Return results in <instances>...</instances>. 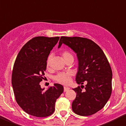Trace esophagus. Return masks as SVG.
I'll return each instance as SVG.
<instances>
[{"instance_id":"34e87169","label":"esophagus","mask_w":126,"mask_h":126,"mask_svg":"<svg viewBox=\"0 0 126 126\" xmlns=\"http://www.w3.org/2000/svg\"><path fill=\"white\" fill-rule=\"evenodd\" d=\"M70 89L69 87H64V92H66L67 91H68Z\"/></svg>"}]
</instances>
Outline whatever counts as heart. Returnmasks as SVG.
I'll use <instances>...</instances> for the list:
<instances>
[{
    "label": "heart",
    "instance_id": "1",
    "mask_svg": "<svg viewBox=\"0 0 126 126\" xmlns=\"http://www.w3.org/2000/svg\"><path fill=\"white\" fill-rule=\"evenodd\" d=\"M62 56L63 57V60H64V62H66L68 59L70 58H73V56L71 54L70 52L68 51L64 50L62 52ZM51 56L49 55L47 57L46 60V66L49 68L51 65ZM72 76V73L71 72H61L59 74H57L55 77H54V80L56 81L57 82L61 83V84H64V85H67L69 84L71 81V77Z\"/></svg>",
    "mask_w": 126,
    "mask_h": 126
}]
</instances>
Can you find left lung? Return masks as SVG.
I'll use <instances>...</instances> for the list:
<instances>
[{
  "mask_svg": "<svg viewBox=\"0 0 126 126\" xmlns=\"http://www.w3.org/2000/svg\"><path fill=\"white\" fill-rule=\"evenodd\" d=\"M62 44L70 47L79 60L75 80L82 86L73 89L77 95L72 110L81 116L94 114L103 108L111 96L112 71L109 61L100 47L87 38L61 37L58 47ZM84 82L85 87L82 85Z\"/></svg>",
  "mask_w": 126,
  "mask_h": 126,
  "instance_id": "1",
  "label": "left lung"
}]
</instances>
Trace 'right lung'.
I'll list each match as a JSON object with an SVG mask.
<instances>
[{
    "label": "right lung",
    "instance_id": "add662e5",
    "mask_svg": "<svg viewBox=\"0 0 126 126\" xmlns=\"http://www.w3.org/2000/svg\"><path fill=\"white\" fill-rule=\"evenodd\" d=\"M59 39L40 36L32 39L21 48L13 66L12 85L16 102L25 112L37 117L52 114L56 99L63 92L60 84L46 91L40 85L47 58Z\"/></svg>",
    "mask_w": 126,
    "mask_h": 126
}]
</instances>
